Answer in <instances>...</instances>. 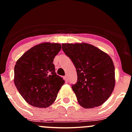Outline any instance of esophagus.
<instances>
[{"label": "esophagus", "instance_id": "esophagus-1", "mask_svg": "<svg viewBox=\"0 0 132 132\" xmlns=\"http://www.w3.org/2000/svg\"><path fill=\"white\" fill-rule=\"evenodd\" d=\"M64 80L66 81V82H67L68 81V77L67 76H64Z\"/></svg>", "mask_w": 132, "mask_h": 132}]
</instances>
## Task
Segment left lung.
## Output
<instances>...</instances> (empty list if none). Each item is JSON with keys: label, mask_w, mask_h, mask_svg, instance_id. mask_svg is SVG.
Segmentation results:
<instances>
[{"label": "left lung", "mask_w": 132, "mask_h": 132, "mask_svg": "<svg viewBox=\"0 0 132 132\" xmlns=\"http://www.w3.org/2000/svg\"><path fill=\"white\" fill-rule=\"evenodd\" d=\"M62 49L75 66L77 82L71 86L78 103L85 109L98 107L115 86V68L110 57L88 43H63Z\"/></svg>", "instance_id": "1"}]
</instances>
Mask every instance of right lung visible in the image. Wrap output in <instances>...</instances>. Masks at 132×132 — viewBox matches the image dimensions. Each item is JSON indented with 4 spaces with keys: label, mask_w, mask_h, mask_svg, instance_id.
<instances>
[{
    "label": "right lung",
    "mask_w": 132,
    "mask_h": 132,
    "mask_svg": "<svg viewBox=\"0 0 132 132\" xmlns=\"http://www.w3.org/2000/svg\"><path fill=\"white\" fill-rule=\"evenodd\" d=\"M59 43H43L26 52L16 61L14 82L23 99L30 105L46 108L51 105L64 84L53 64L59 52Z\"/></svg>",
    "instance_id": "1"
}]
</instances>
